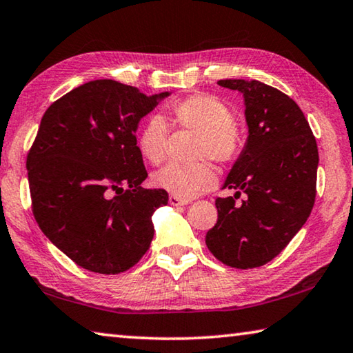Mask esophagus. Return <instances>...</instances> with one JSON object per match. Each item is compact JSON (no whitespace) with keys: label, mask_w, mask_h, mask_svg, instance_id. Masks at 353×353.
<instances>
[{"label":"esophagus","mask_w":353,"mask_h":353,"mask_svg":"<svg viewBox=\"0 0 353 353\" xmlns=\"http://www.w3.org/2000/svg\"><path fill=\"white\" fill-rule=\"evenodd\" d=\"M170 204L172 207H182V205H187L188 201L182 199V198H177V196H174V194H171L170 196Z\"/></svg>","instance_id":"34e87169"}]
</instances>
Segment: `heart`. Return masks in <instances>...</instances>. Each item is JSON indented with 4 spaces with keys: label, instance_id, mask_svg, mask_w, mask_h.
I'll return each instance as SVG.
<instances>
[{
    "label": "heart",
    "instance_id": "b5f03b06",
    "mask_svg": "<svg viewBox=\"0 0 353 353\" xmlns=\"http://www.w3.org/2000/svg\"><path fill=\"white\" fill-rule=\"evenodd\" d=\"M172 124L198 135L193 145L194 159H212L219 165H230L243 151V135L235 115L223 99L213 94L196 93L170 105ZM168 126L159 115L149 118L137 135V149L146 162L159 165L165 159ZM152 185L182 199H191L212 190L216 172L208 162L191 165L171 163L152 174Z\"/></svg>",
    "mask_w": 353,
    "mask_h": 353
}]
</instances>
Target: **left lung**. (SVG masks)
<instances>
[{
  "mask_svg": "<svg viewBox=\"0 0 353 353\" xmlns=\"http://www.w3.org/2000/svg\"><path fill=\"white\" fill-rule=\"evenodd\" d=\"M218 83L243 94L249 135L223 187L235 194L216 199L218 221L205 243L224 265L249 270L282 252L312 213L318 145L301 107L277 88L244 79Z\"/></svg>",
  "mask_w": 353,
  "mask_h": 353,
  "instance_id": "8db88e82",
  "label": "left lung"
}]
</instances>
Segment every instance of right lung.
<instances>
[{"label": "right lung", "mask_w": 353, "mask_h": 353, "mask_svg": "<svg viewBox=\"0 0 353 353\" xmlns=\"http://www.w3.org/2000/svg\"><path fill=\"white\" fill-rule=\"evenodd\" d=\"M168 97L98 79L63 94L41 118L26 160L32 213L83 270L124 272L151 246L152 213L168 193L141 187L148 172L135 132Z\"/></svg>", "instance_id": "1"}]
</instances>
